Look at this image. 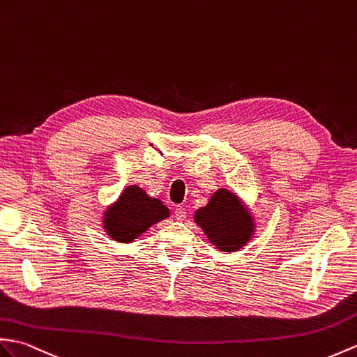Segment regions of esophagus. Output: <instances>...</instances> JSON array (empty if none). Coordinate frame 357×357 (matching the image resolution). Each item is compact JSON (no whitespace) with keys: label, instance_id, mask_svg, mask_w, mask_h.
Masks as SVG:
<instances>
[{"label":"esophagus","instance_id":"esophagus-1","mask_svg":"<svg viewBox=\"0 0 357 357\" xmlns=\"http://www.w3.org/2000/svg\"><path fill=\"white\" fill-rule=\"evenodd\" d=\"M175 218L176 220H184L187 218V210L182 205H178L175 208Z\"/></svg>","mask_w":357,"mask_h":357}]
</instances>
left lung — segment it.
<instances>
[{"instance_id":"left-lung-1","label":"left lung","mask_w":357,"mask_h":357,"mask_svg":"<svg viewBox=\"0 0 357 357\" xmlns=\"http://www.w3.org/2000/svg\"><path fill=\"white\" fill-rule=\"evenodd\" d=\"M195 220L220 251H237L254 233L251 214L238 197L225 188L218 190L208 205L199 208Z\"/></svg>"}]
</instances>
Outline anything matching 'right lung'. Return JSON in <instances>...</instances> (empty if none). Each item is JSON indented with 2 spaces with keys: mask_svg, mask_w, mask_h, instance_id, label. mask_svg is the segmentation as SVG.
Masks as SVG:
<instances>
[{
  "mask_svg": "<svg viewBox=\"0 0 357 357\" xmlns=\"http://www.w3.org/2000/svg\"><path fill=\"white\" fill-rule=\"evenodd\" d=\"M169 208L155 197H149L143 188L130 185L123 190L120 199L106 210L103 225L106 233L117 242H134L153 223L169 218Z\"/></svg>",
  "mask_w": 357,
  "mask_h": 357,
  "instance_id": "1",
  "label": "right lung"
}]
</instances>
